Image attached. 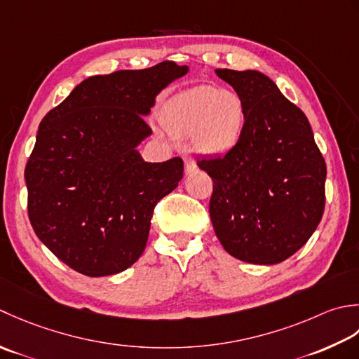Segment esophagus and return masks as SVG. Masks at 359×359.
Listing matches in <instances>:
<instances>
[{"instance_id": "1", "label": "esophagus", "mask_w": 359, "mask_h": 359, "mask_svg": "<svg viewBox=\"0 0 359 359\" xmlns=\"http://www.w3.org/2000/svg\"><path fill=\"white\" fill-rule=\"evenodd\" d=\"M195 169H196V164H195L194 158L186 155L184 156V170H186V173H192Z\"/></svg>"}]
</instances>
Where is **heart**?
<instances>
[{"label": "heart", "mask_w": 359, "mask_h": 359, "mask_svg": "<svg viewBox=\"0 0 359 359\" xmlns=\"http://www.w3.org/2000/svg\"><path fill=\"white\" fill-rule=\"evenodd\" d=\"M246 116L240 94L200 85L175 97L163 122L173 137L192 136L194 147L201 155L223 156L238 145L245 133Z\"/></svg>", "instance_id": "obj_1"}]
</instances>
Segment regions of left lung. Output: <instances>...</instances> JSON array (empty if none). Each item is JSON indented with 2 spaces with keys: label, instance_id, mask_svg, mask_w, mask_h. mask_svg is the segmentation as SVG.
<instances>
[{
  "label": "left lung",
  "instance_id": "obj_1",
  "mask_svg": "<svg viewBox=\"0 0 359 359\" xmlns=\"http://www.w3.org/2000/svg\"><path fill=\"white\" fill-rule=\"evenodd\" d=\"M246 107L240 142L224 156L200 159L214 181L209 214L232 257L274 265L309 241L325 206V161L309 119L259 71L215 69Z\"/></svg>",
  "mask_w": 359,
  "mask_h": 359
}]
</instances>
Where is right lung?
Wrapping results in <instances>:
<instances>
[{"label": "right lung", "instance_id": "add662e5", "mask_svg": "<svg viewBox=\"0 0 359 359\" xmlns=\"http://www.w3.org/2000/svg\"><path fill=\"white\" fill-rule=\"evenodd\" d=\"M187 67L161 62L79 83L43 118L26 164L27 214L48 250L74 271L118 274L141 257L153 210L178 186L181 158L145 163L144 116Z\"/></svg>", "mask_w": 359, "mask_h": 359}]
</instances>
